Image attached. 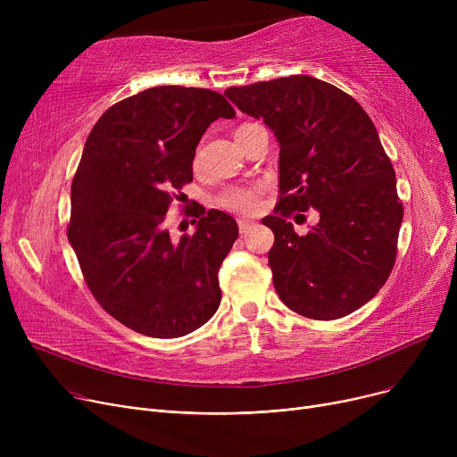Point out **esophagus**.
Listing matches in <instances>:
<instances>
[{
    "instance_id": "1",
    "label": "esophagus",
    "mask_w": 457,
    "mask_h": 457,
    "mask_svg": "<svg viewBox=\"0 0 457 457\" xmlns=\"http://www.w3.org/2000/svg\"><path fill=\"white\" fill-rule=\"evenodd\" d=\"M253 226L252 220H246V219H238V231L241 233H246L250 228Z\"/></svg>"
}]
</instances>
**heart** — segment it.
<instances>
[{"label": "heart", "instance_id": "heart-1", "mask_svg": "<svg viewBox=\"0 0 457 457\" xmlns=\"http://www.w3.org/2000/svg\"><path fill=\"white\" fill-rule=\"evenodd\" d=\"M261 187H229L214 198V204L224 211L250 214L259 207Z\"/></svg>", "mask_w": 457, "mask_h": 457}]
</instances>
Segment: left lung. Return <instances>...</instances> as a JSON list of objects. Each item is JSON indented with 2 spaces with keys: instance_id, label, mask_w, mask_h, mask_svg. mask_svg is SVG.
<instances>
[{
  "instance_id": "8db88e82",
  "label": "left lung",
  "mask_w": 457,
  "mask_h": 457,
  "mask_svg": "<svg viewBox=\"0 0 457 457\" xmlns=\"http://www.w3.org/2000/svg\"><path fill=\"white\" fill-rule=\"evenodd\" d=\"M224 94L262 118L279 142V196L262 219L274 231L269 265L278 296L313 320L353 313L393 272L403 219L395 168L372 120L350 94L311 76ZM309 208L320 222L298 236L288 219Z\"/></svg>"
}]
</instances>
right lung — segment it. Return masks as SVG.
Wrapping results in <instances>:
<instances>
[{
    "label": "right lung",
    "instance_id": "add662e5",
    "mask_svg": "<svg viewBox=\"0 0 457 457\" xmlns=\"http://www.w3.org/2000/svg\"><path fill=\"white\" fill-rule=\"evenodd\" d=\"M222 94L154 87L109 107L92 128L71 181L66 228L92 296L129 329L174 339L220 305L219 270L237 222L196 209V231L172 241L170 204L192 181V161L216 118H233Z\"/></svg>",
    "mask_w": 457,
    "mask_h": 457
}]
</instances>
